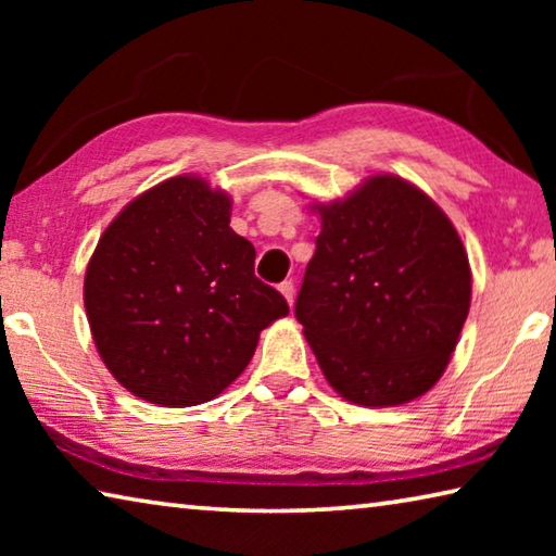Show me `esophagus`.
<instances>
[{"label": "esophagus", "mask_w": 556, "mask_h": 556, "mask_svg": "<svg viewBox=\"0 0 556 556\" xmlns=\"http://www.w3.org/2000/svg\"><path fill=\"white\" fill-rule=\"evenodd\" d=\"M279 291H281V296L287 299V304H289V306L294 304V281H291V279L281 281V285H279Z\"/></svg>", "instance_id": "34e87169"}]
</instances>
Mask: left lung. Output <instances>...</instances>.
I'll use <instances>...</instances> for the list:
<instances>
[{
  "instance_id": "8db88e82",
  "label": "left lung",
  "mask_w": 556,
  "mask_h": 556,
  "mask_svg": "<svg viewBox=\"0 0 556 556\" xmlns=\"http://www.w3.org/2000/svg\"><path fill=\"white\" fill-rule=\"evenodd\" d=\"M321 215L296 318L331 388L363 407L429 392L470 308V265L454 223L417 186L375 174Z\"/></svg>"
}]
</instances>
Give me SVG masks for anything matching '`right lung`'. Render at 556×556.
Listing matches in <instances>:
<instances>
[{
  "label": "right lung",
  "instance_id": "right-lung-1",
  "mask_svg": "<svg viewBox=\"0 0 556 556\" xmlns=\"http://www.w3.org/2000/svg\"><path fill=\"white\" fill-rule=\"evenodd\" d=\"M232 199L174 176L119 211L88 262L83 301L102 363L162 407L211 402L248 368L262 328L289 314L230 228Z\"/></svg>",
  "mask_w": 556,
  "mask_h": 556
}]
</instances>
